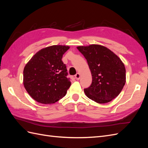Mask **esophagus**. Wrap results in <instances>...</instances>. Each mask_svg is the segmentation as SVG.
Segmentation results:
<instances>
[{"instance_id":"34e87169","label":"esophagus","mask_w":148,"mask_h":148,"mask_svg":"<svg viewBox=\"0 0 148 148\" xmlns=\"http://www.w3.org/2000/svg\"><path fill=\"white\" fill-rule=\"evenodd\" d=\"M75 79L78 80L79 78H80V74L79 73H77V74H76L75 75Z\"/></svg>"}]
</instances>
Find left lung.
<instances>
[{
  "label": "left lung",
  "instance_id": "obj_1",
  "mask_svg": "<svg viewBox=\"0 0 148 148\" xmlns=\"http://www.w3.org/2000/svg\"><path fill=\"white\" fill-rule=\"evenodd\" d=\"M86 59L92 75V83L84 89L89 99L99 104L113 100L126 82V70L120 58L110 49L98 44L78 46Z\"/></svg>",
  "mask_w": 148,
  "mask_h": 148
}]
</instances>
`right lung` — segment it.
Wrapping results in <instances>:
<instances>
[{
  "mask_svg": "<svg viewBox=\"0 0 148 148\" xmlns=\"http://www.w3.org/2000/svg\"><path fill=\"white\" fill-rule=\"evenodd\" d=\"M69 48L68 46L54 45L42 49L26 64L23 84L33 99L50 104L66 95L71 82L62 59Z\"/></svg>",
  "mask_w": 148,
  "mask_h": 148,
  "instance_id": "obj_1",
  "label": "right lung"
}]
</instances>
